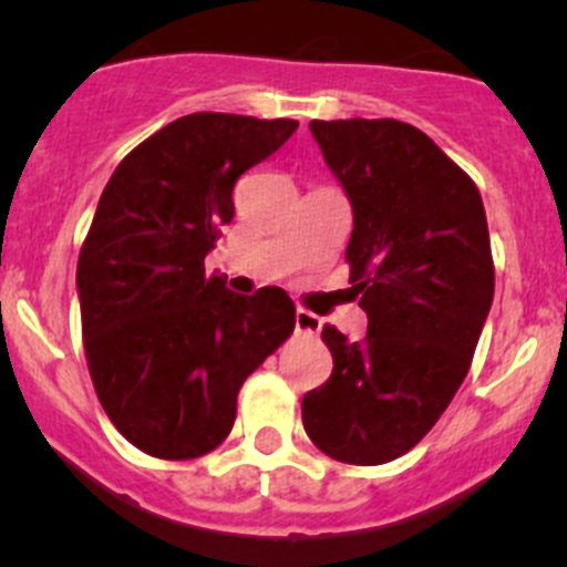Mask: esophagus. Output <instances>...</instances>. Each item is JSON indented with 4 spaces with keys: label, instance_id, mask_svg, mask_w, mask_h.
<instances>
[{
    "label": "esophagus",
    "instance_id": "obj_1",
    "mask_svg": "<svg viewBox=\"0 0 567 567\" xmlns=\"http://www.w3.org/2000/svg\"><path fill=\"white\" fill-rule=\"evenodd\" d=\"M320 318L318 316H312L310 310H299L296 312V331H299V334H310V337H316L318 331H320Z\"/></svg>",
    "mask_w": 567,
    "mask_h": 567
}]
</instances>
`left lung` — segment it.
<instances>
[{"instance_id":"8db88e82","label":"left lung","mask_w":567,"mask_h":567,"mask_svg":"<svg viewBox=\"0 0 567 567\" xmlns=\"http://www.w3.org/2000/svg\"><path fill=\"white\" fill-rule=\"evenodd\" d=\"M346 188V260L368 337L334 326L331 379L301 400L307 436L329 458L379 466L436 425L472 364L494 301V257L477 186L436 142L400 120H312Z\"/></svg>"}]
</instances>
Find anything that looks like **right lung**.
<instances>
[{
    "label": "right lung",
    "instance_id": "add662e5",
    "mask_svg": "<svg viewBox=\"0 0 567 567\" xmlns=\"http://www.w3.org/2000/svg\"><path fill=\"white\" fill-rule=\"evenodd\" d=\"M296 120L194 112L136 145L95 208L76 288L90 379L112 425L153 458L219 447L244 381L290 337L282 288L238 296L205 274L233 186Z\"/></svg>",
    "mask_w": 567,
    "mask_h": 567
}]
</instances>
